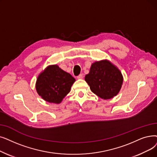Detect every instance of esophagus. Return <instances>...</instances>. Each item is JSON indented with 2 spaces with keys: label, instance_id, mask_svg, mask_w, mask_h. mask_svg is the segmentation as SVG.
<instances>
[{
  "label": "esophagus",
  "instance_id": "obj_1",
  "mask_svg": "<svg viewBox=\"0 0 157 157\" xmlns=\"http://www.w3.org/2000/svg\"><path fill=\"white\" fill-rule=\"evenodd\" d=\"M77 78H78V79H83V74H80L79 75V76H77Z\"/></svg>",
  "mask_w": 157,
  "mask_h": 157
}]
</instances>
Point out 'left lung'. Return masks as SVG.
<instances>
[{
  "instance_id": "1",
  "label": "left lung",
  "mask_w": 157,
  "mask_h": 157,
  "mask_svg": "<svg viewBox=\"0 0 157 157\" xmlns=\"http://www.w3.org/2000/svg\"><path fill=\"white\" fill-rule=\"evenodd\" d=\"M85 80L91 91L103 99H110L119 94L123 83L120 70L108 59L92 63Z\"/></svg>"
}]
</instances>
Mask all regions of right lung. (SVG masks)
I'll list each match as a JSON object with an SVG mask.
<instances>
[{"instance_id":"obj_1","label":"right lung","mask_w":157,"mask_h":157,"mask_svg":"<svg viewBox=\"0 0 157 157\" xmlns=\"http://www.w3.org/2000/svg\"><path fill=\"white\" fill-rule=\"evenodd\" d=\"M75 81L69 73L62 70L58 65H51L38 75L36 90L45 101L59 104L70 92Z\"/></svg>"}]
</instances>
